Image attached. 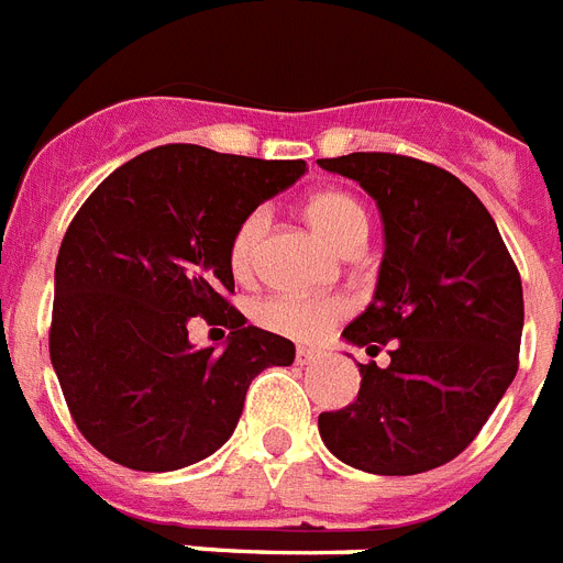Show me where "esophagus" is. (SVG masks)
Segmentation results:
<instances>
[{"label": "esophagus", "mask_w": 563, "mask_h": 563, "mask_svg": "<svg viewBox=\"0 0 563 563\" xmlns=\"http://www.w3.org/2000/svg\"><path fill=\"white\" fill-rule=\"evenodd\" d=\"M319 358H321V353H319V350H313V347L296 350V362H299V364H313V362H319Z\"/></svg>", "instance_id": "34e87169"}]
</instances>
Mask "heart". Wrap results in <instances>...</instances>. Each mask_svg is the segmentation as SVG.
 <instances>
[{"label":"heart","mask_w":563,"mask_h":563,"mask_svg":"<svg viewBox=\"0 0 563 563\" xmlns=\"http://www.w3.org/2000/svg\"><path fill=\"white\" fill-rule=\"evenodd\" d=\"M307 222L313 224L335 250L347 253L350 247H362L367 242L369 219L362 201L341 190H321L307 201ZM271 222L267 208L250 210L233 239H230V271L235 276H247L256 262V250L264 230ZM350 313V301L341 296H321V299H305V296H271L256 307V321L267 330L287 339L313 341L328 333L335 321Z\"/></svg>","instance_id":"obj_1"}]
</instances>
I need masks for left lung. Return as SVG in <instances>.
Returning <instances> with one entry per match:
<instances>
[{
	"mask_svg": "<svg viewBox=\"0 0 563 563\" xmlns=\"http://www.w3.org/2000/svg\"><path fill=\"white\" fill-rule=\"evenodd\" d=\"M376 199L384 256L373 301L341 339L390 364H358L350 407L321 412V441L376 475L435 470L478 435L518 369L521 276L493 216L453 173L396 153L319 158Z\"/></svg>",
	"mask_w": 563,
	"mask_h": 563,
	"instance_id": "1",
	"label": "left lung"
}]
</instances>
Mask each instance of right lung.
Masks as SVG:
<instances>
[{
	"instance_id": "obj_1",
	"label": "right lung",
	"mask_w": 563,
	"mask_h": 563,
	"mask_svg": "<svg viewBox=\"0 0 563 563\" xmlns=\"http://www.w3.org/2000/svg\"><path fill=\"white\" fill-rule=\"evenodd\" d=\"M307 165L165 144L124 162L74 216L56 256L51 364L81 435L122 467L170 473L233 435L250 382L290 367L292 341L244 324L230 239ZM224 320L222 351L186 339Z\"/></svg>"
}]
</instances>
